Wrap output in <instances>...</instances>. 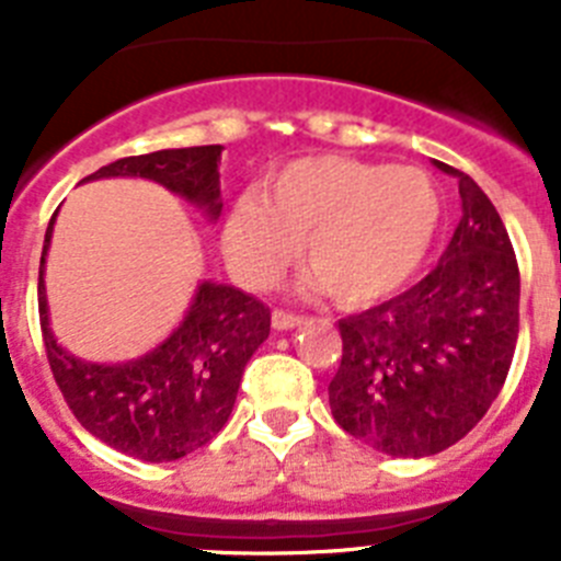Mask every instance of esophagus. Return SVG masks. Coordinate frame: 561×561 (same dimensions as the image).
I'll list each match as a JSON object with an SVG mask.
<instances>
[{
  "label": "esophagus",
  "instance_id": "1",
  "mask_svg": "<svg viewBox=\"0 0 561 561\" xmlns=\"http://www.w3.org/2000/svg\"><path fill=\"white\" fill-rule=\"evenodd\" d=\"M272 325L277 331H291V329H300L304 325V317L300 314H289V311H272Z\"/></svg>",
  "mask_w": 561,
  "mask_h": 561
}]
</instances>
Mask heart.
Listing matches in <instances>:
<instances>
[{
  "instance_id": "1",
  "label": "heart",
  "mask_w": 561,
  "mask_h": 561,
  "mask_svg": "<svg viewBox=\"0 0 561 561\" xmlns=\"http://www.w3.org/2000/svg\"><path fill=\"white\" fill-rule=\"evenodd\" d=\"M440 221L433 176L413 165L306 157L244 191L225 221V252L250 286H270L300 241L309 280L342 306L399 289L430 252Z\"/></svg>"
}]
</instances>
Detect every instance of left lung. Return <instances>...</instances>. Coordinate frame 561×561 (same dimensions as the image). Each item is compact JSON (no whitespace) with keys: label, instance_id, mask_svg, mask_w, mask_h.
<instances>
[{"label":"left lung","instance_id":"obj_1","mask_svg":"<svg viewBox=\"0 0 561 561\" xmlns=\"http://www.w3.org/2000/svg\"><path fill=\"white\" fill-rule=\"evenodd\" d=\"M458 180L460 221L438 266L404 295L340 320L334 421L393 458L458 444L492 408L519 334V270L500 213Z\"/></svg>","mask_w":561,"mask_h":561}]
</instances>
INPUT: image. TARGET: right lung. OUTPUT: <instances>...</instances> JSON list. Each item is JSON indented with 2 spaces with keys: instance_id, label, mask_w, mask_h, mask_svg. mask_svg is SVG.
Masks as SVG:
<instances>
[{
  "instance_id": "obj_1",
  "label": "right lung",
  "mask_w": 561,
  "mask_h": 561,
  "mask_svg": "<svg viewBox=\"0 0 561 561\" xmlns=\"http://www.w3.org/2000/svg\"><path fill=\"white\" fill-rule=\"evenodd\" d=\"M221 146L165 148L123 157L87 176H140L199 207L207 221L221 216ZM49 219L38 266V317L58 388L81 427L131 458L162 463L191 455L221 433L236 404L250 356L270 336V309L236 286L202 280L182 323L128 362H89L69 354L49 329L44 264L53 241Z\"/></svg>"
}]
</instances>
